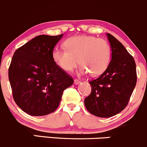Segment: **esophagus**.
<instances>
[{
  "mask_svg": "<svg viewBox=\"0 0 147 147\" xmlns=\"http://www.w3.org/2000/svg\"><path fill=\"white\" fill-rule=\"evenodd\" d=\"M74 85H79V84L80 83V80H76V79H75V80H74Z\"/></svg>",
  "mask_w": 147,
  "mask_h": 147,
  "instance_id": "obj_1",
  "label": "esophagus"
}]
</instances>
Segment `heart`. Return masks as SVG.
Here are the masks:
<instances>
[{"label":"heart","instance_id":"heart-1","mask_svg":"<svg viewBox=\"0 0 147 147\" xmlns=\"http://www.w3.org/2000/svg\"><path fill=\"white\" fill-rule=\"evenodd\" d=\"M64 46L66 50L55 48L52 52L53 60L62 70L71 71L79 62L82 65L79 74L89 72L92 76H97L108 68L110 47L105 39L89 35L75 36L67 39Z\"/></svg>","mask_w":147,"mask_h":147}]
</instances>
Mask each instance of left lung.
Returning <instances> with one entry per match:
<instances>
[{"instance_id": "1", "label": "left lung", "mask_w": 147, "mask_h": 147, "mask_svg": "<svg viewBox=\"0 0 147 147\" xmlns=\"http://www.w3.org/2000/svg\"><path fill=\"white\" fill-rule=\"evenodd\" d=\"M111 48V60L98 78L90 82L91 94L85 98L87 110L98 117L117 115L126 108L136 85L134 59L121 42L106 33Z\"/></svg>"}]
</instances>
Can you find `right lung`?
<instances>
[{
  "mask_svg": "<svg viewBox=\"0 0 147 147\" xmlns=\"http://www.w3.org/2000/svg\"><path fill=\"white\" fill-rule=\"evenodd\" d=\"M63 34L39 35L14 52L9 68L13 98L31 116H44L57 109L64 90L74 80L52 59Z\"/></svg>",
  "mask_w": 147,
  "mask_h": 147,
  "instance_id": "1",
  "label": "right lung"
}]
</instances>
